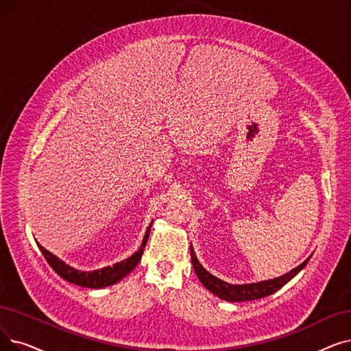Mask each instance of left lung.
Returning a JSON list of instances; mask_svg holds the SVG:
<instances>
[{
    "instance_id": "1",
    "label": "left lung",
    "mask_w": 351,
    "mask_h": 351,
    "mask_svg": "<svg viewBox=\"0 0 351 351\" xmlns=\"http://www.w3.org/2000/svg\"><path fill=\"white\" fill-rule=\"evenodd\" d=\"M311 256V255H310ZM310 256L302 264L295 267L289 272L284 274L281 277L272 278V280H265V281H258V282H251V284H230L226 281L219 280L218 277L212 276L209 271H206L202 264L197 261L196 254L191 245V260L193 269L196 272L197 278L202 282V285L209 289L212 294H215L221 300L225 301H231V302H242V301H252L258 298H264L267 295H271L281 287H284L288 281H291L297 274L307 265L310 261Z\"/></svg>"
}]
</instances>
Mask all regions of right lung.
<instances>
[{
	"label": "right lung",
	"instance_id": "add662e5",
	"mask_svg": "<svg viewBox=\"0 0 351 351\" xmlns=\"http://www.w3.org/2000/svg\"><path fill=\"white\" fill-rule=\"evenodd\" d=\"M154 223V221L150 222L149 228L145 232L143 241H142V245L141 248L136 251L132 256L126 258V260L120 261L113 264L112 267H104L100 269H95V271H80V269H75L70 265H67L64 261L60 260L58 256H56L54 254H51L50 251L45 250L44 247H41L40 243L37 242V247L40 248V251L43 252L44 258L47 260V263L50 264V267L58 274L60 277L63 280L75 284V285H80V287H86V288H103V287H109L113 285L116 282H119L120 280H123L129 272H132V269L139 264L143 250L146 247V242L150 234V226Z\"/></svg>",
	"mask_w": 351,
	"mask_h": 351
}]
</instances>
